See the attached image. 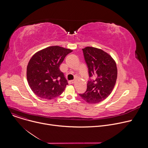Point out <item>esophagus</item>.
Instances as JSON below:
<instances>
[{
    "label": "esophagus",
    "mask_w": 148,
    "mask_h": 148,
    "mask_svg": "<svg viewBox=\"0 0 148 148\" xmlns=\"http://www.w3.org/2000/svg\"><path fill=\"white\" fill-rule=\"evenodd\" d=\"M74 80H70L69 81V84H74Z\"/></svg>",
    "instance_id": "esophagus-1"
}]
</instances>
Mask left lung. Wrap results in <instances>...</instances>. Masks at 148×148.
Here are the masks:
<instances>
[{
    "label": "left lung",
    "instance_id": "left-lung-1",
    "mask_svg": "<svg viewBox=\"0 0 148 148\" xmlns=\"http://www.w3.org/2000/svg\"><path fill=\"white\" fill-rule=\"evenodd\" d=\"M90 77L87 91L79 96L88 103H95L106 99L112 91L117 78V67L114 58L101 49H82Z\"/></svg>",
    "mask_w": 148,
    "mask_h": 148
}]
</instances>
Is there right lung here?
I'll list each match as a JSON object with an SVG mask.
<instances>
[{
  "label": "right lung",
  "instance_id": "obj_1",
  "mask_svg": "<svg viewBox=\"0 0 148 148\" xmlns=\"http://www.w3.org/2000/svg\"><path fill=\"white\" fill-rule=\"evenodd\" d=\"M73 50L50 46L36 53L27 67V79L32 91L38 97L52 99L60 95L68 85L60 66Z\"/></svg>",
  "mask_w": 148,
  "mask_h": 148
}]
</instances>
